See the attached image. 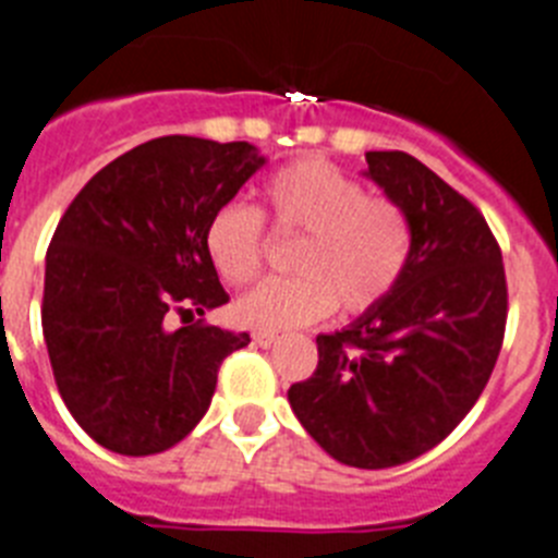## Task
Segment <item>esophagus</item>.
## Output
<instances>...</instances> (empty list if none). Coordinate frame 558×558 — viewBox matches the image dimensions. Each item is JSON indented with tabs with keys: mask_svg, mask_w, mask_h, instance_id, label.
Masks as SVG:
<instances>
[{
	"mask_svg": "<svg viewBox=\"0 0 558 558\" xmlns=\"http://www.w3.org/2000/svg\"><path fill=\"white\" fill-rule=\"evenodd\" d=\"M252 340H255V343L260 345V349H269V345L275 343V340H278V335H275V331L257 329V331H252Z\"/></svg>",
	"mask_w": 558,
	"mask_h": 558,
	"instance_id": "1",
	"label": "esophagus"
}]
</instances>
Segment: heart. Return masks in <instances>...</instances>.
I'll use <instances>...</instances> for the list:
<instances>
[{"mask_svg": "<svg viewBox=\"0 0 558 558\" xmlns=\"http://www.w3.org/2000/svg\"><path fill=\"white\" fill-rule=\"evenodd\" d=\"M264 204L280 232L303 235L294 252V278L257 283L235 303L238 320L252 329H292L329 315L335 303L360 315L395 292L411 260L414 232L405 209L368 195L357 178L335 163L303 158L271 172ZM209 264L232 287H243L264 260V218L229 201L204 229Z\"/></svg>", "mask_w": 558, "mask_h": 558, "instance_id": "heart-1", "label": "heart"}]
</instances>
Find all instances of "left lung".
Segmentation results:
<instances>
[{
  "mask_svg": "<svg viewBox=\"0 0 558 558\" xmlns=\"http://www.w3.org/2000/svg\"><path fill=\"white\" fill-rule=\"evenodd\" d=\"M414 246L386 301L317 335V368L289 388L308 437L351 468H395L442 442L474 409L508 320L502 252L480 209L409 153H366Z\"/></svg>",
  "mask_w": 558,
  "mask_h": 558,
  "instance_id": "left-lung-1",
  "label": "left lung"
}]
</instances>
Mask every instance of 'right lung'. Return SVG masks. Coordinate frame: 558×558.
Segmentation results:
<instances>
[{
	"label": "right lung",
	"mask_w": 558,
	"mask_h": 558,
	"mask_svg": "<svg viewBox=\"0 0 558 558\" xmlns=\"http://www.w3.org/2000/svg\"><path fill=\"white\" fill-rule=\"evenodd\" d=\"M266 163L246 142L163 135L84 184L45 257L41 331L64 405L124 457L172 448L207 414L223 357L246 331L167 315L229 301L204 250L209 215Z\"/></svg>",
	"instance_id": "obj_1"
}]
</instances>
